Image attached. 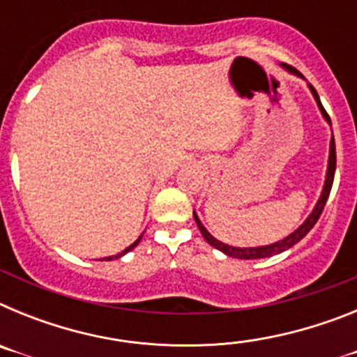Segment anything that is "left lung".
I'll return each instance as SVG.
<instances>
[{"mask_svg": "<svg viewBox=\"0 0 357 357\" xmlns=\"http://www.w3.org/2000/svg\"><path fill=\"white\" fill-rule=\"evenodd\" d=\"M282 68L288 69L291 75H296V77H302L301 71H296L295 68H291V66H286L282 64ZM309 89H311V93H313L314 100H317V105L318 109H320L321 116H324V119H326L327 123H331V118L329 114L326 112V109H324V105H321L320 98H318V93L317 89H314L313 85L309 84ZM334 172H336V146H334V137L331 139V148H329V162H327V175H326V182H324V189H321V195L320 198H318L317 206H314L313 213L309 214L307 220H305L304 223H302L298 229L295 230V232H291V234L288 236V238L280 239V241L277 243H272V245H264V247H250V248H239V247H230V245H225V243L218 241L214 236L209 234V230L206 229V227L202 225V222L198 220L197 213H193L195 216V222H197L198 229H200L202 236H204V239H206L207 243H209L211 247L218 248L220 252H223L225 255H229V257H234V259H263V257H272V255L275 254H280V252L288 250V248H291L293 245H296V243L301 241L302 238H304L305 234H307L309 230L313 229L314 223L318 222V218H320L321 211H324V207H326V202L327 198H329V193H331V188H333V181H334Z\"/></svg>", "mask_w": 357, "mask_h": 357, "instance_id": "1", "label": "left lung"}]
</instances>
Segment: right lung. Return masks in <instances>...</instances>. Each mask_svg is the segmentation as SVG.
<instances>
[{
  "instance_id": "add662e5",
  "label": "right lung",
  "mask_w": 357,
  "mask_h": 357,
  "mask_svg": "<svg viewBox=\"0 0 357 357\" xmlns=\"http://www.w3.org/2000/svg\"><path fill=\"white\" fill-rule=\"evenodd\" d=\"M141 238H143V234H141V236H139V238L135 239V241H134V243H132L130 247H127V248H125V250H123V252H121V254H116V255H109V257H103V259H107V261L118 259V257H121V255H125V254H127V252H130V250H132V248H134V247H137V245H139V241H141Z\"/></svg>"
}]
</instances>
